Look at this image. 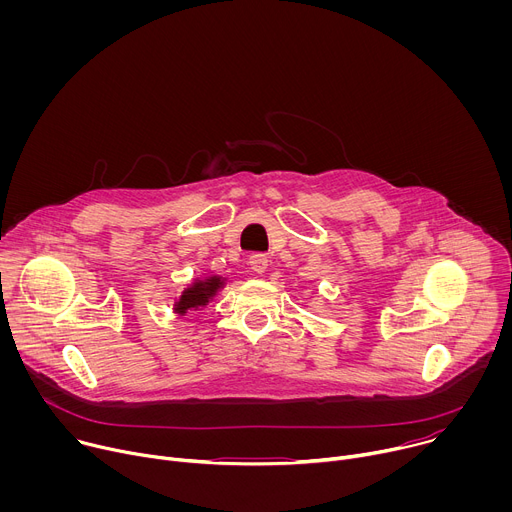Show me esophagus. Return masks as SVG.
<instances>
[{"label":"esophagus","mask_w":512,"mask_h":512,"mask_svg":"<svg viewBox=\"0 0 512 512\" xmlns=\"http://www.w3.org/2000/svg\"><path fill=\"white\" fill-rule=\"evenodd\" d=\"M249 265H251V269H253L255 273H263V271L267 269V257L261 255V253L251 255V257H249Z\"/></svg>","instance_id":"34e87169"}]
</instances>
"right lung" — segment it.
Here are the masks:
<instances>
[{"label": "right lung", "instance_id": "right-lung-1", "mask_svg": "<svg viewBox=\"0 0 512 512\" xmlns=\"http://www.w3.org/2000/svg\"><path fill=\"white\" fill-rule=\"evenodd\" d=\"M223 285H225V279L218 277V275H210L206 279H196L192 285H188L182 291L180 300L174 304L176 314L184 316L188 310L204 308L218 294V289H221Z\"/></svg>", "mask_w": 512, "mask_h": 512}]
</instances>
